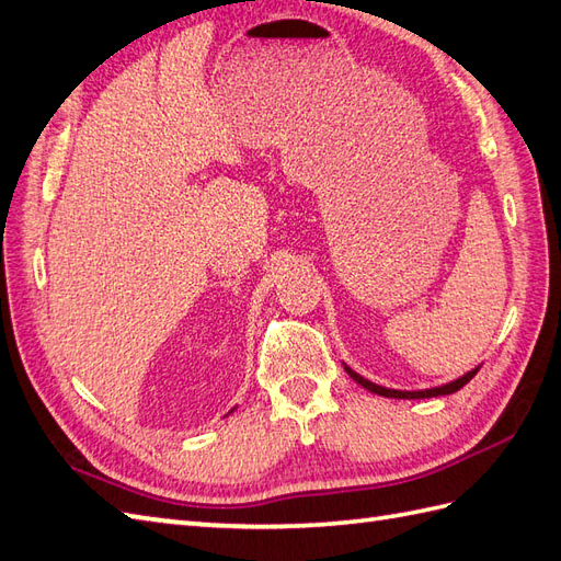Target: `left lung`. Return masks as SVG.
<instances>
[{
	"instance_id": "8db88e82",
	"label": "left lung",
	"mask_w": 561,
	"mask_h": 561,
	"mask_svg": "<svg viewBox=\"0 0 561 561\" xmlns=\"http://www.w3.org/2000/svg\"><path fill=\"white\" fill-rule=\"evenodd\" d=\"M345 371L350 374V378L357 380L362 388H366L368 392H376V394H383V398H394V400H423V398H438V394H453L457 390H461L463 386L469 383V380L478 374V366L471 368L469 374H463L461 378L453 380V383H445L438 388H428V390H392V388H383V386H376L371 380H366L364 376H359L357 371H352L350 366H345Z\"/></svg>"
}]
</instances>
